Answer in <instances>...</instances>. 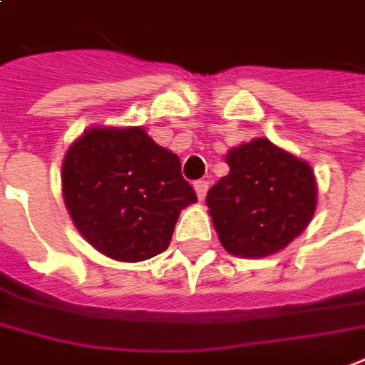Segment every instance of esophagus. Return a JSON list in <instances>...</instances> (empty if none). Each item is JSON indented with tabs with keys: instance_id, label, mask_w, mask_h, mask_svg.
Returning <instances> with one entry per match:
<instances>
[{
	"instance_id": "obj_1",
	"label": "esophagus",
	"mask_w": 365,
	"mask_h": 365,
	"mask_svg": "<svg viewBox=\"0 0 365 365\" xmlns=\"http://www.w3.org/2000/svg\"><path fill=\"white\" fill-rule=\"evenodd\" d=\"M195 190H197V197L202 200V198L207 197V190H208L207 180H197V182H195Z\"/></svg>"
}]
</instances>
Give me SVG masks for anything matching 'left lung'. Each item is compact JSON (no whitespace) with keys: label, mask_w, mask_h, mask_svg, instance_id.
Wrapping results in <instances>:
<instances>
[{"label":"left lung","mask_w":365,"mask_h":365,"mask_svg":"<svg viewBox=\"0 0 365 365\" xmlns=\"http://www.w3.org/2000/svg\"><path fill=\"white\" fill-rule=\"evenodd\" d=\"M230 173L208 190L207 207L226 252L264 258L282 250L312 220L318 185L312 167L255 139L226 153Z\"/></svg>","instance_id":"left-lung-1"}]
</instances>
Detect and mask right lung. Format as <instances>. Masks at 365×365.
Listing matches in <instances>:
<instances>
[{"label": "right lung", "mask_w": 365, "mask_h": 365, "mask_svg": "<svg viewBox=\"0 0 365 365\" xmlns=\"http://www.w3.org/2000/svg\"><path fill=\"white\" fill-rule=\"evenodd\" d=\"M61 182L83 238L120 262L165 252L180 210L197 202L177 155L140 127L85 130L65 155Z\"/></svg>", "instance_id": "obj_1"}]
</instances>
